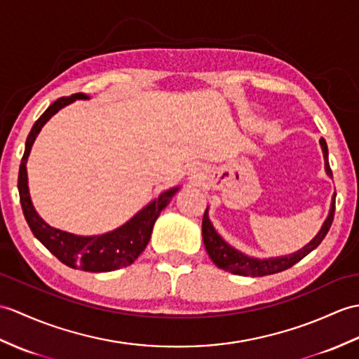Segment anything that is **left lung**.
Segmentation results:
<instances>
[{
	"label": "left lung",
	"mask_w": 359,
	"mask_h": 359,
	"mask_svg": "<svg viewBox=\"0 0 359 359\" xmlns=\"http://www.w3.org/2000/svg\"><path fill=\"white\" fill-rule=\"evenodd\" d=\"M320 145L324 156V170H326L327 176L333 179L332 170L329 166L327 144L323 137L320 139ZM335 197L337 194H333L329 214L326 220H324L321 229L316 232V236L309 241V243L304 245L302 249H298V251L292 254L281 255V257H268V258H257L252 255H248L245 252L238 251V249H236L234 246H231L228 241L224 240L217 231H215L212 222L210 220V215H208V210H210V206H208L203 215V222H202V236H203L206 252L210 255L212 263L215 266H219L220 269H224L236 275H243V277H264V275H272V273H278L281 271H286L289 268H292V266L299 260H303V258L307 254H311L313 249L318 248L323 238L326 237V234L330 229V224L333 222V214H335Z\"/></svg>",
	"instance_id": "8db88e82"
}]
</instances>
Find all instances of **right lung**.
<instances>
[{
  "mask_svg": "<svg viewBox=\"0 0 359 359\" xmlns=\"http://www.w3.org/2000/svg\"><path fill=\"white\" fill-rule=\"evenodd\" d=\"M79 99H90L84 93H74L69 97H60L50 105L47 110L41 114V118L33 125L27 140L26 149L20 165L18 174V191L22 206L24 217H26L29 226L41 243H43L57 260L73 269H81L87 272H110L130 266L136 258L144 252L149 238H151L153 226L161 215V211L176 196L180 187H174L163 191L151 202L147 203L140 211H137L130 220L121 224L119 228L104 232L97 236H78L62 229L50 226L39 217L35 206L32 203L29 191L27 177V159L32 151V147L53 114L61 108L70 105Z\"/></svg>",
  "mask_w": 359,
  "mask_h": 359,
  "instance_id": "1",
  "label": "right lung"
}]
</instances>
